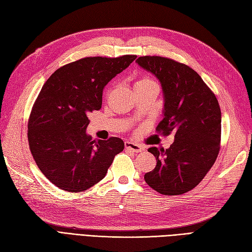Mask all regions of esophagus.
<instances>
[{
    "label": "esophagus",
    "mask_w": 252,
    "mask_h": 252,
    "mask_svg": "<svg viewBox=\"0 0 252 252\" xmlns=\"http://www.w3.org/2000/svg\"><path fill=\"white\" fill-rule=\"evenodd\" d=\"M125 147L126 150H130L132 152H135V153H138V152H141V147L137 144H134L132 143V141H126L125 143Z\"/></svg>",
    "instance_id": "obj_1"
}]
</instances>
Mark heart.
<instances>
[{"label":"heart","instance_id":"obj_1","mask_svg":"<svg viewBox=\"0 0 252 252\" xmlns=\"http://www.w3.org/2000/svg\"><path fill=\"white\" fill-rule=\"evenodd\" d=\"M149 86H156L158 87L157 81L153 77L149 75H143L136 81L134 85V88H140V87H149Z\"/></svg>","mask_w":252,"mask_h":252}]
</instances>
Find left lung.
Here are the masks:
<instances>
[{
    "mask_svg": "<svg viewBox=\"0 0 252 252\" xmlns=\"http://www.w3.org/2000/svg\"><path fill=\"white\" fill-rule=\"evenodd\" d=\"M136 62L162 84L164 118L157 132L165 136L175 134L168 149H148L156 157L157 166L146 173L145 181L162 195H182L202 181L217 158L220 107L214 93L188 64L163 56H140Z\"/></svg>",
    "mask_w": 252,
    "mask_h": 252,
    "instance_id": "left-lung-1",
    "label": "left lung"
}]
</instances>
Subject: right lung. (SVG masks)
Wrapping results in <instances>:
<instances>
[{
	"label": "right lung",
	"instance_id": "right-lung-1",
	"mask_svg": "<svg viewBox=\"0 0 252 252\" xmlns=\"http://www.w3.org/2000/svg\"><path fill=\"white\" fill-rule=\"evenodd\" d=\"M136 57H85L57 69L44 83L32 107L28 138L38 168L59 189L92 188L124 150L122 139H93L86 127L88 115L102 106L103 88Z\"/></svg>",
	"mask_w": 252,
	"mask_h": 252
}]
</instances>
